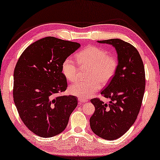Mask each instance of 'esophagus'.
Wrapping results in <instances>:
<instances>
[{
	"label": "esophagus",
	"instance_id": "1",
	"mask_svg": "<svg viewBox=\"0 0 160 160\" xmlns=\"http://www.w3.org/2000/svg\"><path fill=\"white\" fill-rule=\"evenodd\" d=\"M78 101L81 103H84V102H87L88 100L86 99H82V98H78Z\"/></svg>",
	"mask_w": 160,
	"mask_h": 160
}]
</instances>
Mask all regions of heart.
I'll list each match as a JSON object with an SVG mask.
<instances>
[{
    "label": "heart",
    "instance_id": "heart-1",
    "mask_svg": "<svg viewBox=\"0 0 160 160\" xmlns=\"http://www.w3.org/2000/svg\"><path fill=\"white\" fill-rule=\"evenodd\" d=\"M78 64L82 69H89L87 81L78 82L69 88V93L79 98L87 99L109 83L118 69V61L115 57L108 56L106 51L96 46H89L77 55ZM62 72L70 82L78 78L79 69L71 58H67L62 64Z\"/></svg>",
    "mask_w": 160,
    "mask_h": 160
}]
</instances>
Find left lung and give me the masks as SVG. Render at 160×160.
I'll list each match as a JSON object with an SVG mask.
<instances>
[{
    "label": "left lung",
    "mask_w": 160,
    "mask_h": 160,
    "mask_svg": "<svg viewBox=\"0 0 160 160\" xmlns=\"http://www.w3.org/2000/svg\"><path fill=\"white\" fill-rule=\"evenodd\" d=\"M113 46L118 54V69L101 95L109 98L108 104L98 98L91 100L96 110L90 118L92 131L107 140L122 136L136 120L145 91V71L136 48L124 40H98Z\"/></svg>",
    "instance_id": "1"
}]
</instances>
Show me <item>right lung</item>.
I'll return each mask as SVG.
<instances>
[{
	"label": "right lung",
	"instance_id": "obj_1",
	"mask_svg": "<svg viewBox=\"0 0 160 160\" xmlns=\"http://www.w3.org/2000/svg\"><path fill=\"white\" fill-rule=\"evenodd\" d=\"M80 47L78 42L45 37L26 48L16 63L13 101L23 123L40 137L62 132L77 107V97L57 95L67 87L63 61Z\"/></svg>",
	"mask_w": 160,
	"mask_h": 160
}]
</instances>
